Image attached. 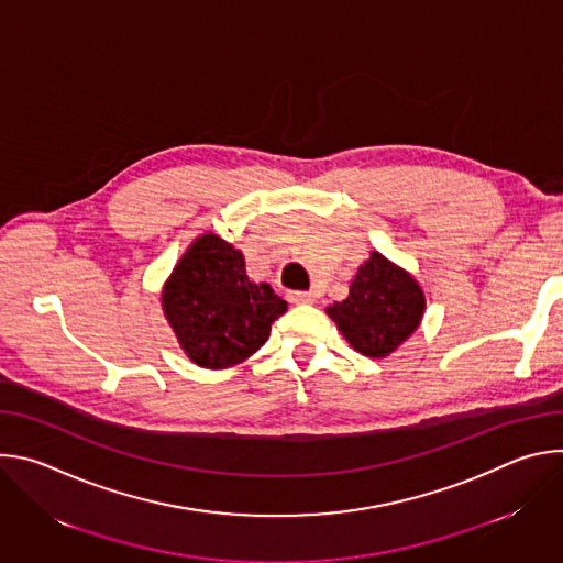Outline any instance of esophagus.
<instances>
[{
    "instance_id": "obj_1",
    "label": "esophagus",
    "mask_w": 563,
    "mask_h": 563,
    "mask_svg": "<svg viewBox=\"0 0 563 563\" xmlns=\"http://www.w3.org/2000/svg\"><path fill=\"white\" fill-rule=\"evenodd\" d=\"M287 298L294 305H311L313 302V294L311 291H289Z\"/></svg>"
}]
</instances>
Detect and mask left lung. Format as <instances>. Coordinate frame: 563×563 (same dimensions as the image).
Masks as SVG:
<instances>
[{"label": "left lung", "instance_id": "obj_1", "mask_svg": "<svg viewBox=\"0 0 563 563\" xmlns=\"http://www.w3.org/2000/svg\"><path fill=\"white\" fill-rule=\"evenodd\" d=\"M325 311L358 354L385 358L421 325L426 294L410 272L378 252H369L350 285L347 298Z\"/></svg>", "mask_w": 563, "mask_h": 563}]
</instances>
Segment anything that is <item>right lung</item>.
Returning a JSON list of instances; mask_svg holds the SVG:
<instances>
[{
  "label": "right lung",
  "mask_w": 563,
  "mask_h": 563,
  "mask_svg": "<svg viewBox=\"0 0 563 563\" xmlns=\"http://www.w3.org/2000/svg\"><path fill=\"white\" fill-rule=\"evenodd\" d=\"M159 300L183 352L205 369L247 361L287 311L269 283L250 280L243 252L211 231L180 256Z\"/></svg>",
  "instance_id": "add662e5"
}]
</instances>
